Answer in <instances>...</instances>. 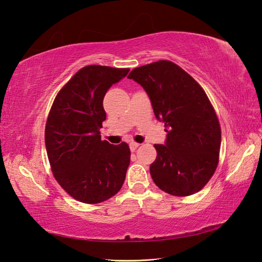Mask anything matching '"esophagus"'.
<instances>
[{
    "mask_svg": "<svg viewBox=\"0 0 262 262\" xmlns=\"http://www.w3.org/2000/svg\"><path fill=\"white\" fill-rule=\"evenodd\" d=\"M139 143H136V142H131L130 143V149H131V152H134V150H136L138 147H139Z\"/></svg>",
    "mask_w": 262,
    "mask_h": 262,
    "instance_id": "1",
    "label": "esophagus"
}]
</instances>
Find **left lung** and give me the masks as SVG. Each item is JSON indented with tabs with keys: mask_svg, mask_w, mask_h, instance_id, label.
<instances>
[{
	"mask_svg": "<svg viewBox=\"0 0 262 262\" xmlns=\"http://www.w3.org/2000/svg\"><path fill=\"white\" fill-rule=\"evenodd\" d=\"M154 115L165 123L164 144L149 166L155 185L171 195H191L208 184L219 163L221 126L202 87L175 63L162 60L131 71Z\"/></svg>",
	"mask_w": 262,
	"mask_h": 262,
	"instance_id": "1",
	"label": "left lung"
}]
</instances>
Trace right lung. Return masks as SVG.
I'll use <instances>...</instances> for the list:
<instances>
[{
    "label": "right lung",
    "mask_w": 262,
    "mask_h": 262,
    "mask_svg": "<svg viewBox=\"0 0 262 262\" xmlns=\"http://www.w3.org/2000/svg\"><path fill=\"white\" fill-rule=\"evenodd\" d=\"M129 69L82 68L55 97L46 124L45 141L54 178L80 202L108 200L121 189L130 164V148L101 141L107 91Z\"/></svg>",
    "instance_id": "right-lung-1"
}]
</instances>
